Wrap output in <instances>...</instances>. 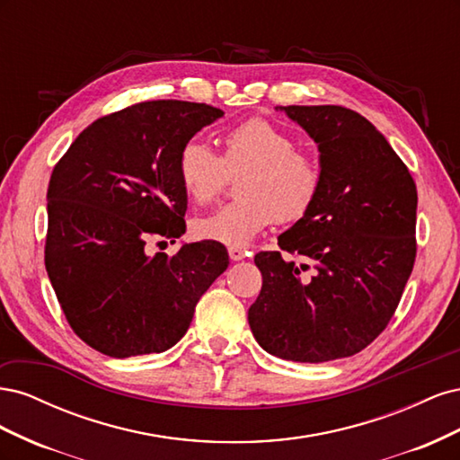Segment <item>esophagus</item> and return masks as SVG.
<instances>
[{"mask_svg":"<svg viewBox=\"0 0 460 460\" xmlns=\"http://www.w3.org/2000/svg\"><path fill=\"white\" fill-rule=\"evenodd\" d=\"M228 255H230V259H232V261H242L247 253L243 252L242 247H235V245H232V247H228Z\"/></svg>","mask_w":460,"mask_h":460,"instance_id":"obj_1","label":"esophagus"}]
</instances>
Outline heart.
<instances>
[{
    "label": "heart",
    "mask_w": 460,
    "mask_h": 460,
    "mask_svg": "<svg viewBox=\"0 0 460 460\" xmlns=\"http://www.w3.org/2000/svg\"><path fill=\"white\" fill-rule=\"evenodd\" d=\"M178 180L193 205L211 203L239 176L238 201L193 220L201 240L243 245L272 220L288 225L311 211L323 171L311 151L296 147L294 137L267 119H249L222 136V155L199 140L178 155Z\"/></svg>",
    "instance_id": "b5f03b06"
}]
</instances>
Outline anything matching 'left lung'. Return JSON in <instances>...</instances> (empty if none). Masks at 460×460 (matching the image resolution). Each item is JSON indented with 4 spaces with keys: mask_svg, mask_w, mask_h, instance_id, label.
<instances>
[{
    "mask_svg": "<svg viewBox=\"0 0 460 460\" xmlns=\"http://www.w3.org/2000/svg\"><path fill=\"white\" fill-rule=\"evenodd\" d=\"M280 109L318 144L323 186L278 238L290 257L255 255L262 288L247 320L270 355L326 363L363 351L392 320L414 267L419 196L407 164L363 115L340 105Z\"/></svg>",
    "mask_w": 460,
    "mask_h": 460,
    "instance_id": "8db88e82",
    "label": "left lung"
}]
</instances>
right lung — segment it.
I'll return each instance as SVG.
<instances>
[{
    "mask_svg": "<svg viewBox=\"0 0 460 460\" xmlns=\"http://www.w3.org/2000/svg\"><path fill=\"white\" fill-rule=\"evenodd\" d=\"M207 103L144 102L97 119L55 164L48 188L46 270L76 336L115 358L171 349L199 297L228 269L225 245L147 255L186 232L178 155L222 117Z\"/></svg>",
    "mask_w": 460,
    "mask_h": 460,
    "instance_id": "1",
    "label": "right lung"
}]
</instances>
